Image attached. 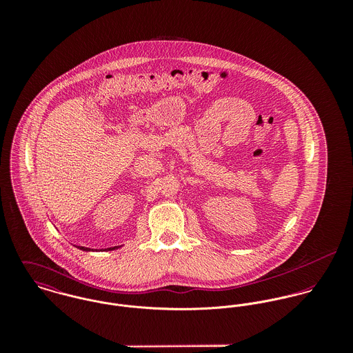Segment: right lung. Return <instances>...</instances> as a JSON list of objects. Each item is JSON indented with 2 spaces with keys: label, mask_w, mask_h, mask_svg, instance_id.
<instances>
[{
  "label": "right lung",
  "mask_w": 353,
  "mask_h": 353,
  "mask_svg": "<svg viewBox=\"0 0 353 353\" xmlns=\"http://www.w3.org/2000/svg\"><path fill=\"white\" fill-rule=\"evenodd\" d=\"M80 250H84V252H90L91 249H88V248H84V246H77ZM115 249H118V246H115V248H108L107 250H115Z\"/></svg>",
  "instance_id": "1"
}]
</instances>
